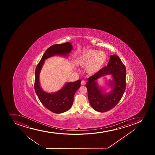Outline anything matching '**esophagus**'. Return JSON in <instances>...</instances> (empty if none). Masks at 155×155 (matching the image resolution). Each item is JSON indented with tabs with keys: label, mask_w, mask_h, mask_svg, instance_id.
Masks as SVG:
<instances>
[{
	"label": "esophagus",
	"mask_w": 155,
	"mask_h": 155,
	"mask_svg": "<svg viewBox=\"0 0 155 155\" xmlns=\"http://www.w3.org/2000/svg\"><path fill=\"white\" fill-rule=\"evenodd\" d=\"M81 84L82 85H85L86 84V81H84V80H82L81 82Z\"/></svg>",
	"instance_id": "esophagus-1"
}]
</instances>
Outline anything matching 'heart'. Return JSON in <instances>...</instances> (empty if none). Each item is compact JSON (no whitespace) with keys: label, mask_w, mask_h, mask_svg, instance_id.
<instances>
[{"label":"heart","mask_w":155,"mask_h":155,"mask_svg":"<svg viewBox=\"0 0 155 155\" xmlns=\"http://www.w3.org/2000/svg\"><path fill=\"white\" fill-rule=\"evenodd\" d=\"M107 60L104 51L95 49H88L83 51L77 60V64L81 67H86V71L90 75L97 73Z\"/></svg>","instance_id":"obj_1"}]
</instances>
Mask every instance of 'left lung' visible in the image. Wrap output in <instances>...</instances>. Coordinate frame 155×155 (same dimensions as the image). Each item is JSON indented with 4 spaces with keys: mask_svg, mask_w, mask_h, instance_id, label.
I'll return each instance as SVG.
<instances>
[{
    "mask_svg": "<svg viewBox=\"0 0 155 155\" xmlns=\"http://www.w3.org/2000/svg\"><path fill=\"white\" fill-rule=\"evenodd\" d=\"M111 75L113 81L109 85L112 88L110 92L104 93L98 86L97 80L106 75ZM125 66L118 55H110L107 66L103 68L97 73L88 78L86 83L88 97L91 107L97 112H107L115 107L121 100L125 91Z\"/></svg>",
    "mask_w": 155,
    "mask_h": 155,
    "instance_id": "1",
    "label": "left lung"
}]
</instances>
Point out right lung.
Instances as JSON below:
<instances>
[{"mask_svg":"<svg viewBox=\"0 0 155 155\" xmlns=\"http://www.w3.org/2000/svg\"><path fill=\"white\" fill-rule=\"evenodd\" d=\"M72 45L69 42L61 45H53L45 51L36 68L34 83L36 94L43 106L54 113H62L70 109L73 103L75 94L80 88L81 80L68 82L57 92L49 94L43 91L41 87L39 74L45 60L56 55L68 57L72 50Z\"/></svg>","mask_w":155,"mask_h":155,"instance_id":"add662e5","label":"right lung"}]
</instances>
